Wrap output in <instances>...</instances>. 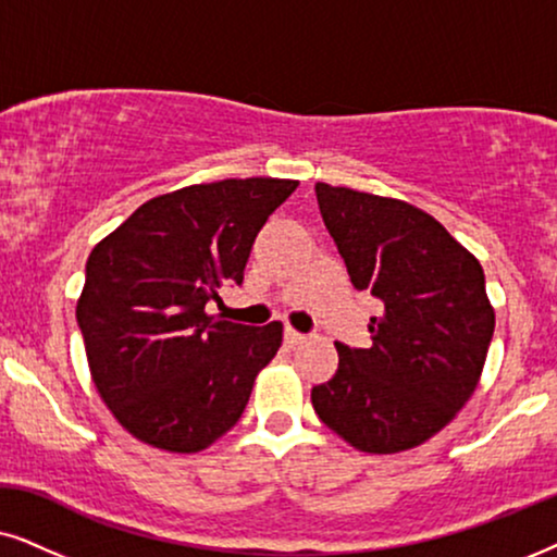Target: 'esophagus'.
Instances as JSON below:
<instances>
[{"instance_id": "esophagus-1", "label": "esophagus", "mask_w": 557, "mask_h": 557, "mask_svg": "<svg viewBox=\"0 0 557 557\" xmlns=\"http://www.w3.org/2000/svg\"><path fill=\"white\" fill-rule=\"evenodd\" d=\"M285 341L290 346H298V344H302V341H306V333L295 331V329H290V325H287V329H285Z\"/></svg>"}]
</instances>
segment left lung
<instances>
[{"label":"left lung","mask_w":557,"mask_h":557,"mask_svg":"<svg viewBox=\"0 0 557 557\" xmlns=\"http://www.w3.org/2000/svg\"><path fill=\"white\" fill-rule=\"evenodd\" d=\"M315 196L354 287L382 302L372 346L336 344V374L310 392L315 414L356 450H410L456 418L484 372L494 336L484 270L412 203L329 183Z\"/></svg>","instance_id":"8db88e82"}]
</instances>
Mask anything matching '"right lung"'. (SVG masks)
<instances>
[{
  "mask_svg": "<svg viewBox=\"0 0 557 557\" xmlns=\"http://www.w3.org/2000/svg\"><path fill=\"white\" fill-rule=\"evenodd\" d=\"M295 188L283 177L188 185L139 206L88 255L76 306L88 369L137 441L198 454L242 418L283 323L251 329L206 306L242 285L259 228Z\"/></svg>",
  "mask_w": 557,
  "mask_h": 557,
  "instance_id": "1",
  "label": "right lung"
}]
</instances>
